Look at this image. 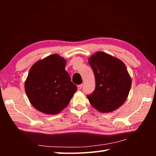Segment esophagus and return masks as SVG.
I'll list each match as a JSON object with an SVG mask.
<instances>
[{
    "mask_svg": "<svg viewBox=\"0 0 156 156\" xmlns=\"http://www.w3.org/2000/svg\"><path fill=\"white\" fill-rule=\"evenodd\" d=\"M82 84H80V85H78V87H77V88H78V90H80L81 89H82Z\"/></svg>",
    "mask_w": 156,
    "mask_h": 156,
    "instance_id": "34e87169",
    "label": "esophagus"
}]
</instances>
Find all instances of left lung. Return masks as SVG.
Here are the masks:
<instances>
[{
    "label": "left lung",
    "mask_w": 156,
    "mask_h": 156,
    "mask_svg": "<svg viewBox=\"0 0 156 156\" xmlns=\"http://www.w3.org/2000/svg\"><path fill=\"white\" fill-rule=\"evenodd\" d=\"M94 72L96 88L87 98L101 112H112L124 104L131 87V78L121 59L103 51L88 58Z\"/></svg>",
    "instance_id": "8db88e82"
}]
</instances>
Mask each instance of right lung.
<instances>
[{
	"mask_svg": "<svg viewBox=\"0 0 156 156\" xmlns=\"http://www.w3.org/2000/svg\"><path fill=\"white\" fill-rule=\"evenodd\" d=\"M66 60L54 54L31 66L25 90L33 107L46 115H56L68 105L77 87L65 70Z\"/></svg>",
	"mask_w": 156,
	"mask_h": 156,
	"instance_id": "right-lung-1",
	"label": "right lung"
}]
</instances>
